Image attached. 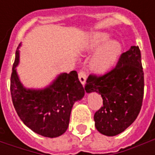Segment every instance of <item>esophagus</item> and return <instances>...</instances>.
<instances>
[{
	"label": "esophagus",
	"mask_w": 155,
	"mask_h": 155,
	"mask_svg": "<svg viewBox=\"0 0 155 155\" xmlns=\"http://www.w3.org/2000/svg\"><path fill=\"white\" fill-rule=\"evenodd\" d=\"M78 78H79V80H80L81 84H84L85 82H86L87 78V73L84 71H81L78 73Z\"/></svg>",
	"instance_id": "obj_1"
}]
</instances>
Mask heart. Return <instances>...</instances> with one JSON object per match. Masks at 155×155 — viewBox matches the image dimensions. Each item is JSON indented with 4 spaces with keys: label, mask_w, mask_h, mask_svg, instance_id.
I'll return each instance as SVG.
<instances>
[{
    "label": "heart",
    "mask_w": 155,
    "mask_h": 155,
    "mask_svg": "<svg viewBox=\"0 0 155 155\" xmlns=\"http://www.w3.org/2000/svg\"><path fill=\"white\" fill-rule=\"evenodd\" d=\"M110 40V35L101 32L91 33L84 43V51H92L99 49L91 59V66L97 72H105L109 71L120 56L122 47L119 42Z\"/></svg>",
    "instance_id": "1"
}]
</instances>
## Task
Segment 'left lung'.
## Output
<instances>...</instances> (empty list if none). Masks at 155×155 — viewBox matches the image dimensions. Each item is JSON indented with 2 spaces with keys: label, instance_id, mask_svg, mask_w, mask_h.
<instances>
[{
  "label": "left lung",
  "instance_id": "obj_1",
  "mask_svg": "<svg viewBox=\"0 0 155 155\" xmlns=\"http://www.w3.org/2000/svg\"><path fill=\"white\" fill-rule=\"evenodd\" d=\"M86 82L87 92H98L103 98V106L94 115L97 129L108 136L123 132L135 121L142 106L144 72L139 46L123 52L110 71L91 74Z\"/></svg>",
  "mask_w": 155,
  "mask_h": 155
}]
</instances>
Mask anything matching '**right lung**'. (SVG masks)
Listing matches in <instances>:
<instances>
[{
    "instance_id": "obj_1",
    "label": "right lung",
    "mask_w": 155,
    "mask_h": 155,
    "mask_svg": "<svg viewBox=\"0 0 155 155\" xmlns=\"http://www.w3.org/2000/svg\"><path fill=\"white\" fill-rule=\"evenodd\" d=\"M19 58L17 50L10 80L12 101L18 116L37 134L51 138L60 136L68 128L73 104L84 96L85 88L78 79V72L60 74L44 90H27L15 70Z\"/></svg>"
}]
</instances>
